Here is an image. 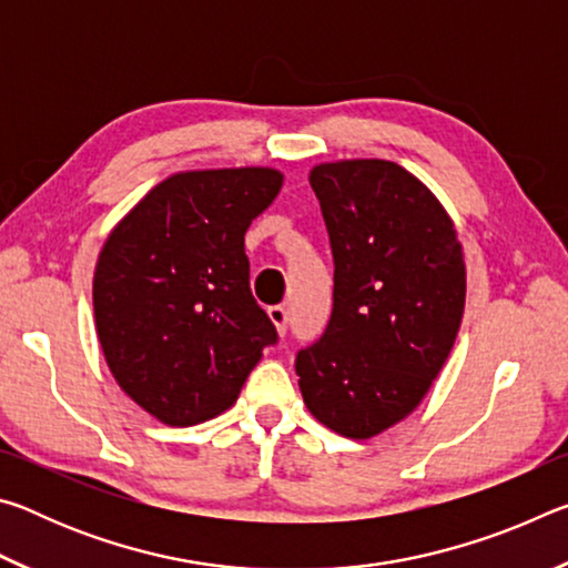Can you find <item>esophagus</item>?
<instances>
[{"label":"esophagus","mask_w":568,"mask_h":568,"mask_svg":"<svg viewBox=\"0 0 568 568\" xmlns=\"http://www.w3.org/2000/svg\"><path fill=\"white\" fill-rule=\"evenodd\" d=\"M267 315H271V321L275 323L277 333L285 335V331H287V307L285 305H271V307H267Z\"/></svg>","instance_id":"obj_1"}]
</instances>
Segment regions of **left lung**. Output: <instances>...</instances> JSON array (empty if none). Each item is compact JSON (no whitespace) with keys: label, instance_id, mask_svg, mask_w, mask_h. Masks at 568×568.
Instances as JSON below:
<instances>
[{"label":"left lung","instance_id":"1","mask_svg":"<svg viewBox=\"0 0 568 568\" xmlns=\"http://www.w3.org/2000/svg\"><path fill=\"white\" fill-rule=\"evenodd\" d=\"M333 250V311L295 355L307 410L345 438L406 418L454 348L466 265L426 185L388 160L311 170Z\"/></svg>","mask_w":568,"mask_h":568}]
</instances>
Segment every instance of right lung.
Returning <instances> with one entry per match:
<instances>
[{
	"label": "right lung",
	"mask_w": 568,
	"mask_h": 568,
	"mask_svg": "<svg viewBox=\"0 0 568 568\" xmlns=\"http://www.w3.org/2000/svg\"><path fill=\"white\" fill-rule=\"evenodd\" d=\"M281 185L271 168L180 172L102 247L92 283L102 353L120 388L168 426L227 410L277 343L250 291L245 233Z\"/></svg>",
	"instance_id": "1"
}]
</instances>
